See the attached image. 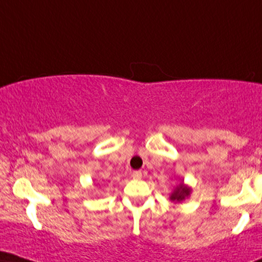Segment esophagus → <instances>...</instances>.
Instances as JSON below:
<instances>
[{"instance_id": "34e87169", "label": "esophagus", "mask_w": 262, "mask_h": 262, "mask_svg": "<svg viewBox=\"0 0 262 262\" xmlns=\"http://www.w3.org/2000/svg\"><path fill=\"white\" fill-rule=\"evenodd\" d=\"M132 178L133 179H140L141 178V171L140 170H134L132 173Z\"/></svg>"}]
</instances>
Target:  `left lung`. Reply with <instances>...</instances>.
I'll list each match as a JSON object with an SVG mask.
<instances>
[{
    "instance_id": "8db88e82",
    "label": "left lung",
    "mask_w": 262,
    "mask_h": 262,
    "mask_svg": "<svg viewBox=\"0 0 262 262\" xmlns=\"http://www.w3.org/2000/svg\"><path fill=\"white\" fill-rule=\"evenodd\" d=\"M188 194H190V188L184 186L183 184H180L179 186L175 188V191L173 192V194L170 196V200L171 201H183L185 200V197H187Z\"/></svg>"
}]
</instances>
